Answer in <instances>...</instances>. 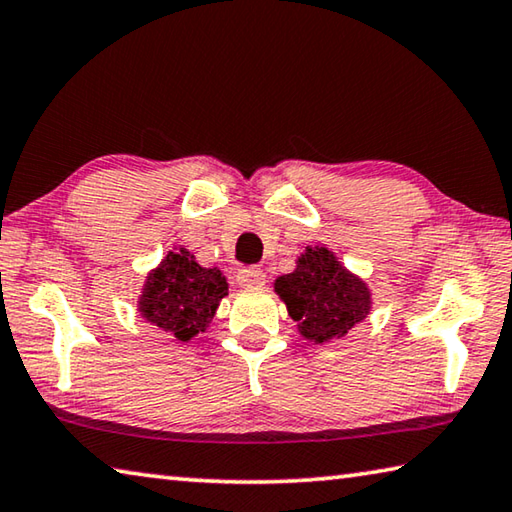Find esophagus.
<instances>
[{
	"label": "esophagus",
	"instance_id": "1",
	"mask_svg": "<svg viewBox=\"0 0 512 512\" xmlns=\"http://www.w3.org/2000/svg\"><path fill=\"white\" fill-rule=\"evenodd\" d=\"M266 282V275L262 268L257 266H248V268H241L237 273V284L244 289H253V287H264Z\"/></svg>",
	"mask_w": 512,
	"mask_h": 512
}]
</instances>
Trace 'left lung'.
Segmentation results:
<instances>
[{
  "label": "left lung",
  "instance_id": "obj_1",
  "mask_svg": "<svg viewBox=\"0 0 512 512\" xmlns=\"http://www.w3.org/2000/svg\"><path fill=\"white\" fill-rule=\"evenodd\" d=\"M302 339L329 343L343 339L370 316L372 291L361 275L345 268L327 246H305L296 268L273 282Z\"/></svg>",
  "mask_w": 512,
  "mask_h": 512
}]
</instances>
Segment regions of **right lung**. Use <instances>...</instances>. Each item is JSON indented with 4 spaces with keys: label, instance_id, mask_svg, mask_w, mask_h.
I'll use <instances>...</instances> for the list:
<instances>
[{
    "label": "right lung",
    "instance_id": "obj_1",
    "mask_svg": "<svg viewBox=\"0 0 512 512\" xmlns=\"http://www.w3.org/2000/svg\"><path fill=\"white\" fill-rule=\"evenodd\" d=\"M228 280L219 268H205L183 246H173L162 262L146 273L137 298V314L176 341H192L210 327Z\"/></svg>",
    "mask_w": 512,
    "mask_h": 512
}]
</instances>
